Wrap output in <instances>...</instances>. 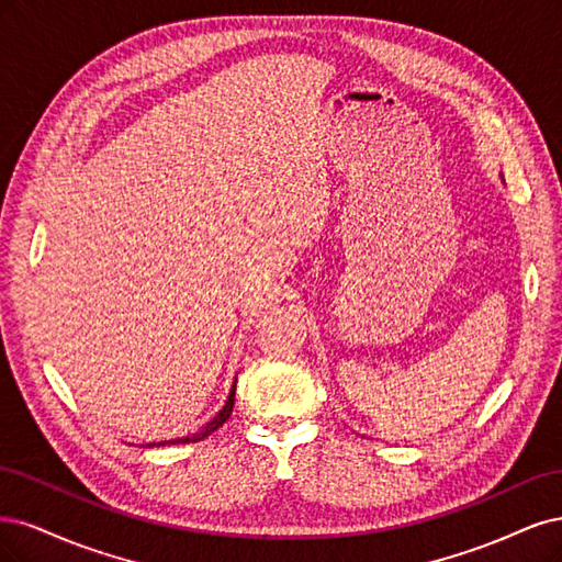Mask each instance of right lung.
<instances>
[{
    "mask_svg": "<svg viewBox=\"0 0 562 562\" xmlns=\"http://www.w3.org/2000/svg\"><path fill=\"white\" fill-rule=\"evenodd\" d=\"M233 404H235V383H233V387H231V392H228V400H226V404H224V408L214 415V418L203 427V429H198L195 434H189V437H182V439H170V441H154V443H147L149 448L151 446H166V443H195V441H203V439H207L210 434L214 431V429H220L228 418H231V411H233Z\"/></svg>",
    "mask_w": 562,
    "mask_h": 562,
    "instance_id": "right-lung-1",
    "label": "right lung"
}]
</instances>
